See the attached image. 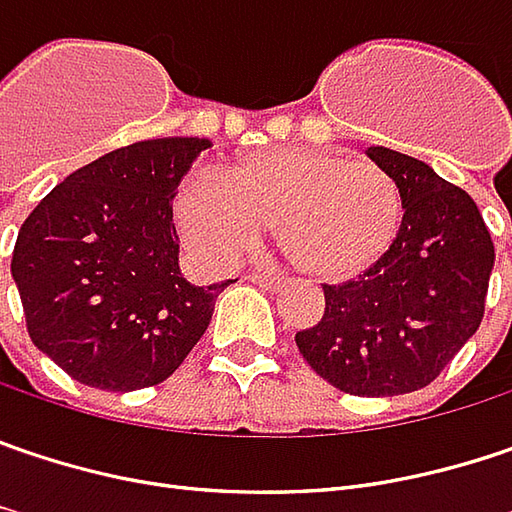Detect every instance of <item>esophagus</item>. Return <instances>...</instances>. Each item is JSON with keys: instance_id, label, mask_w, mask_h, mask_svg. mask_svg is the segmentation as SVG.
<instances>
[{"instance_id": "obj_1", "label": "esophagus", "mask_w": 512, "mask_h": 512, "mask_svg": "<svg viewBox=\"0 0 512 512\" xmlns=\"http://www.w3.org/2000/svg\"><path fill=\"white\" fill-rule=\"evenodd\" d=\"M246 281H252V284H260V286H269V289H281V286H286V281L281 278V275H275V272H263V269L249 272V275H246Z\"/></svg>"}]
</instances>
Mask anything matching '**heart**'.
<instances>
[{"label": "heart", "mask_w": 512, "mask_h": 512, "mask_svg": "<svg viewBox=\"0 0 512 512\" xmlns=\"http://www.w3.org/2000/svg\"><path fill=\"white\" fill-rule=\"evenodd\" d=\"M403 191L371 162L313 147L246 156L223 176L194 170L173 194V217L199 260L226 266L263 226L304 275L345 281L374 266L403 228Z\"/></svg>", "instance_id": "b5f03b06"}]
</instances>
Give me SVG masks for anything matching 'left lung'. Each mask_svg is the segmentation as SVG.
Returning <instances> with one entry per match:
<instances>
[{
	"label": "left lung",
	"mask_w": 512,
	"mask_h": 512,
	"mask_svg": "<svg viewBox=\"0 0 512 512\" xmlns=\"http://www.w3.org/2000/svg\"><path fill=\"white\" fill-rule=\"evenodd\" d=\"M368 156L403 191V228L374 266L324 286V316L295 333L310 368L356 397L426 388L484 318L496 249L472 196L388 147Z\"/></svg>",
	"instance_id": "1"
}]
</instances>
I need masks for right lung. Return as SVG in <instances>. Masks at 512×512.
I'll use <instances>...</instances> for the list:
<instances>
[{"instance_id": "obj_1", "label": "right lung", "mask_w": 512, "mask_h": 512, "mask_svg": "<svg viewBox=\"0 0 512 512\" xmlns=\"http://www.w3.org/2000/svg\"><path fill=\"white\" fill-rule=\"evenodd\" d=\"M208 138H150L66 176L28 214L11 260L31 342L101 391L173 374L226 284L179 269L173 194Z\"/></svg>"}]
</instances>
